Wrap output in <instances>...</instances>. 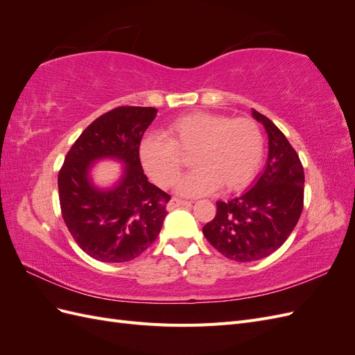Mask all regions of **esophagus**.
<instances>
[{"label": "esophagus", "mask_w": 355, "mask_h": 355, "mask_svg": "<svg viewBox=\"0 0 355 355\" xmlns=\"http://www.w3.org/2000/svg\"><path fill=\"white\" fill-rule=\"evenodd\" d=\"M182 206L191 207V202H189V201H184V200H179V198H171V200L168 201V204H167V209H168V210H173V209L182 207Z\"/></svg>", "instance_id": "34e87169"}]
</instances>
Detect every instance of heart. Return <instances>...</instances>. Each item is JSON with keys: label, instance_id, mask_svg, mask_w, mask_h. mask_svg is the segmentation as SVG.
Instances as JSON below:
<instances>
[{"label": "heart", "instance_id": "obj_1", "mask_svg": "<svg viewBox=\"0 0 355 355\" xmlns=\"http://www.w3.org/2000/svg\"><path fill=\"white\" fill-rule=\"evenodd\" d=\"M166 137L148 135L139 146L146 173L158 185L168 187L178 179L184 159L191 157L194 171L182 178L180 196L198 197L214 189L240 191L253 180L263 158V135L252 118L192 112L182 115L166 128Z\"/></svg>", "mask_w": 355, "mask_h": 355}]
</instances>
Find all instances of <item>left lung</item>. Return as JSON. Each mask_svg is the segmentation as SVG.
I'll return each mask as SVG.
<instances>
[{
  "instance_id": "obj_1",
  "label": "left lung",
  "mask_w": 355,
  "mask_h": 355,
  "mask_svg": "<svg viewBox=\"0 0 355 355\" xmlns=\"http://www.w3.org/2000/svg\"><path fill=\"white\" fill-rule=\"evenodd\" d=\"M268 135L265 170L243 196L216 202V216L202 227L204 237L228 259L254 262L280 249L304 209L302 163L270 118L252 110Z\"/></svg>"
}]
</instances>
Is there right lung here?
Wrapping results in <instances>:
<instances>
[{"mask_svg": "<svg viewBox=\"0 0 355 355\" xmlns=\"http://www.w3.org/2000/svg\"><path fill=\"white\" fill-rule=\"evenodd\" d=\"M151 106H120L85 128L67 154L59 176L62 216L83 252L93 259L121 263L151 245L167 216L170 200L144 173L139 146L157 116ZM99 160L123 164L111 187L94 184Z\"/></svg>", "mask_w": 355, "mask_h": 355, "instance_id": "obj_1", "label": "right lung"}]
</instances>
